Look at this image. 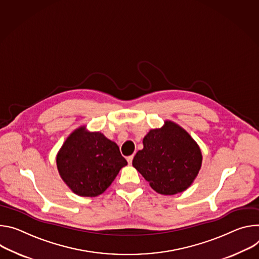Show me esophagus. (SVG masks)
Listing matches in <instances>:
<instances>
[{
	"label": "esophagus",
	"instance_id": "esophagus-1",
	"mask_svg": "<svg viewBox=\"0 0 259 259\" xmlns=\"http://www.w3.org/2000/svg\"><path fill=\"white\" fill-rule=\"evenodd\" d=\"M133 158H134V156H133V155H131V156H127V157H126V160H127V162H128L130 164L133 162Z\"/></svg>",
	"mask_w": 259,
	"mask_h": 259
}]
</instances>
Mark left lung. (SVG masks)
<instances>
[{"mask_svg":"<svg viewBox=\"0 0 259 259\" xmlns=\"http://www.w3.org/2000/svg\"><path fill=\"white\" fill-rule=\"evenodd\" d=\"M133 165L160 194L173 195L186 190L202 166V152L196 142L181 126L164 121L143 139Z\"/></svg>","mask_w":259,"mask_h":259,"instance_id":"8db88e82","label":"left lung"}]
</instances>
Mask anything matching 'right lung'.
<instances>
[{"instance_id": "add662e5", "label": "right lung", "mask_w": 259, "mask_h": 259, "mask_svg": "<svg viewBox=\"0 0 259 259\" xmlns=\"http://www.w3.org/2000/svg\"><path fill=\"white\" fill-rule=\"evenodd\" d=\"M126 164L116 143L85 126L74 131L56 155L62 179L80 196L103 193Z\"/></svg>"}]
</instances>
